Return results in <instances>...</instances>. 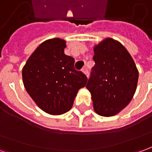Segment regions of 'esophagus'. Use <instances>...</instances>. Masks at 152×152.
<instances>
[{
  "mask_svg": "<svg viewBox=\"0 0 152 152\" xmlns=\"http://www.w3.org/2000/svg\"><path fill=\"white\" fill-rule=\"evenodd\" d=\"M82 72L83 73H85V74H86V76H87V77L89 76V71H88V68H87V67H86V66H85V67H83Z\"/></svg>",
  "mask_w": 152,
  "mask_h": 152,
  "instance_id": "1",
  "label": "esophagus"
}]
</instances>
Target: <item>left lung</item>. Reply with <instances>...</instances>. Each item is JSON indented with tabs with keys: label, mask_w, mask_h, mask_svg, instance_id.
<instances>
[{
	"label": "left lung",
	"mask_w": 152,
	"mask_h": 152,
	"mask_svg": "<svg viewBox=\"0 0 152 152\" xmlns=\"http://www.w3.org/2000/svg\"><path fill=\"white\" fill-rule=\"evenodd\" d=\"M92 68L86 88L94 109L102 116H112L130 102L137 89L138 71L128 50L117 40L107 38L94 48Z\"/></svg>",
	"instance_id": "left-lung-1"
}]
</instances>
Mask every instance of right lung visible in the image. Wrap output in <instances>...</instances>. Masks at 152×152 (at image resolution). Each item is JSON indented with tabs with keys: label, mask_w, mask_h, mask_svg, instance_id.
<instances>
[{
	"label": "right lung",
	"mask_w": 152,
	"mask_h": 152,
	"mask_svg": "<svg viewBox=\"0 0 152 152\" xmlns=\"http://www.w3.org/2000/svg\"><path fill=\"white\" fill-rule=\"evenodd\" d=\"M66 41L47 40L36 49L23 68L28 94L44 112L61 115L72 108L76 94L86 86L87 77L74 68L75 59L64 53Z\"/></svg>",
	"instance_id": "add662e5"
}]
</instances>
